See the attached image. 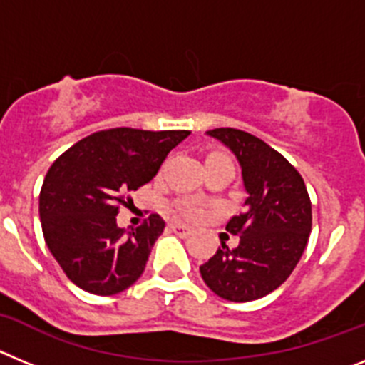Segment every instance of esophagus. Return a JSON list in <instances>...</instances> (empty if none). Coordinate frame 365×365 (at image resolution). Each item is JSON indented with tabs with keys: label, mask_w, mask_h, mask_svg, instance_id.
<instances>
[{
	"label": "esophagus",
	"mask_w": 365,
	"mask_h": 365,
	"mask_svg": "<svg viewBox=\"0 0 365 365\" xmlns=\"http://www.w3.org/2000/svg\"><path fill=\"white\" fill-rule=\"evenodd\" d=\"M170 228H172V232L175 235H179V237H186V235L192 234V227H188V225H182V222H172L170 225Z\"/></svg>",
	"instance_id": "obj_1"
}]
</instances>
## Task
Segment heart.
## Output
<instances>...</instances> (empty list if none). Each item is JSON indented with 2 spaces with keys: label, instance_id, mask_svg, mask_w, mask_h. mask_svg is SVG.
<instances>
[{
  "label": "heart",
  "instance_id": "1",
  "mask_svg": "<svg viewBox=\"0 0 365 365\" xmlns=\"http://www.w3.org/2000/svg\"><path fill=\"white\" fill-rule=\"evenodd\" d=\"M180 214L186 215V217L190 219H195L201 215V210H199L195 205H192V202H182V205H180Z\"/></svg>",
  "mask_w": 365,
  "mask_h": 365
}]
</instances>
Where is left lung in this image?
I'll return each mask as SVG.
<instances>
[{
	"mask_svg": "<svg viewBox=\"0 0 365 365\" xmlns=\"http://www.w3.org/2000/svg\"><path fill=\"white\" fill-rule=\"evenodd\" d=\"M227 146L241 166L247 199L227 222L240 245L199 267L212 292L228 302H252L276 291L298 265L312 227L311 199L302 175L261 138L234 128L206 131Z\"/></svg>",
	"mask_w": 365,
	"mask_h": 365,
	"instance_id": "8db88e82",
	"label": "left lung"
}]
</instances>
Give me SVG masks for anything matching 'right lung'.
<instances>
[{"label":"right lung","instance_id":"add662e5","mask_svg":"<svg viewBox=\"0 0 365 365\" xmlns=\"http://www.w3.org/2000/svg\"><path fill=\"white\" fill-rule=\"evenodd\" d=\"M190 131H98L60 155L40 192L43 240L67 278L83 291L111 296L146 269L164 221L157 214L137 228L117 225L118 206L150 182L166 155Z\"/></svg>","mask_w":365,"mask_h":365}]
</instances>
